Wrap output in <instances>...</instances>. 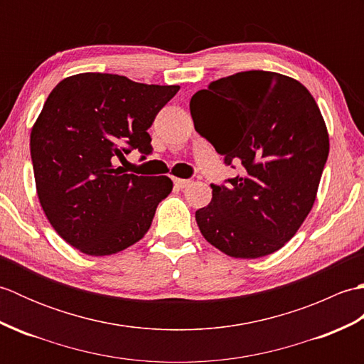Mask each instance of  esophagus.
I'll return each instance as SVG.
<instances>
[{
  "label": "esophagus",
  "mask_w": 364,
  "mask_h": 364,
  "mask_svg": "<svg viewBox=\"0 0 364 364\" xmlns=\"http://www.w3.org/2000/svg\"><path fill=\"white\" fill-rule=\"evenodd\" d=\"M173 184L176 189H186L189 184H191V180H183V178H175L173 180Z\"/></svg>",
  "instance_id": "1"
}]
</instances>
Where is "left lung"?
<instances>
[{"label": "left lung", "instance_id": "1", "mask_svg": "<svg viewBox=\"0 0 364 364\" xmlns=\"http://www.w3.org/2000/svg\"><path fill=\"white\" fill-rule=\"evenodd\" d=\"M197 133L242 173L211 184V203L196 211L215 249L253 259L277 252L311 211L328 134L305 86L280 73L250 70L210 82L191 98Z\"/></svg>", "mask_w": 364, "mask_h": 364}]
</instances>
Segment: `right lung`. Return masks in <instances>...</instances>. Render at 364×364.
Listing matches in <instances>:
<instances>
[{"instance_id": "add662e5", "label": "right lung", "mask_w": 364, "mask_h": 364, "mask_svg": "<svg viewBox=\"0 0 364 364\" xmlns=\"http://www.w3.org/2000/svg\"><path fill=\"white\" fill-rule=\"evenodd\" d=\"M178 90L111 73L68 76L51 90L31 131V161L46 219L75 249L105 257L149 231L172 180L112 162L131 150L149 156L146 129Z\"/></svg>"}]
</instances>
